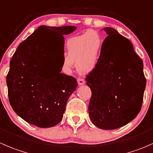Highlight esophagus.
I'll return each instance as SVG.
<instances>
[{
	"label": "esophagus",
	"mask_w": 153,
	"mask_h": 153,
	"mask_svg": "<svg viewBox=\"0 0 153 153\" xmlns=\"http://www.w3.org/2000/svg\"><path fill=\"white\" fill-rule=\"evenodd\" d=\"M84 83H85V81H84V80L83 79V78H78V84H79V85H83V84H84Z\"/></svg>",
	"instance_id": "1"
}]
</instances>
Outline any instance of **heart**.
Segmentation results:
<instances>
[{
  "instance_id": "heart-1",
  "label": "heart",
  "mask_w": 153,
  "mask_h": 153,
  "mask_svg": "<svg viewBox=\"0 0 153 153\" xmlns=\"http://www.w3.org/2000/svg\"><path fill=\"white\" fill-rule=\"evenodd\" d=\"M102 45V36L94 30L68 39L65 46L66 57L63 62L64 69L69 70L76 62L77 68L81 72H91L99 62Z\"/></svg>"
}]
</instances>
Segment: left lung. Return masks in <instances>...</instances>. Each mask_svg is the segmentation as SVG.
<instances>
[{
	"instance_id": "obj_1",
	"label": "left lung",
	"mask_w": 153,
	"mask_h": 153,
	"mask_svg": "<svg viewBox=\"0 0 153 153\" xmlns=\"http://www.w3.org/2000/svg\"><path fill=\"white\" fill-rule=\"evenodd\" d=\"M108 34L96 68L86 81L92 92L89 115L98 128L112 130L137 117L141 108L146 80L143 61L131 42L112 27Z\"/></svg>"
}]
</instances>
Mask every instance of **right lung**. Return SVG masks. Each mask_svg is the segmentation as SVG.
Returning a JSON list of instances; mask_svg holds the SVG:
<instances>
[{
	"mask_svg": "<svg viewBox=\"0 0 153 153\" xmlns=\"http://www.w3.org/2000/svg\"><path fill=\"white\" fill-rule=\"evenodd\" d=\"M75 26L39 27L19 44L7 77L8 96L13 111L28 123L49 128L63 119L68 99L78 82L60 73L64 37Z\"/></svg>",
	"mask_w": 153,
	"mask_h": 153,
	"instance_id": "1",
	"label": "right lung"
}]
</instances>
